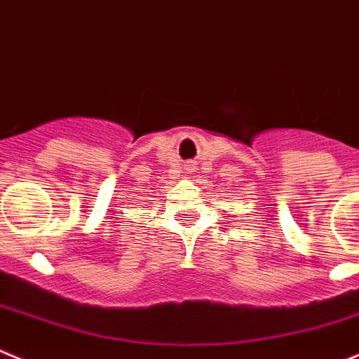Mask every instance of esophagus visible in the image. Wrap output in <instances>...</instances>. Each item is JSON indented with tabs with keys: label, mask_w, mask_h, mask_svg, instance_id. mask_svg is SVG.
I'll use <instances>...</instances> for the list:
<instances>
[{
	"label": "esophagus",
	"mask_w": 359,
	"mask_h": 359,
	"mask_svg": "<svg viewBox=\"0 0 359 359\" xmlns=\"http://www.w3.org/2000/svg\"><path fill=\"white\" fill-rule=\"evenodd\" d=\"M185 170H187V172H194V170H196V163H194V162L185 163Z\"/></svg>",
	"instance_id": "esophagus-1"
}]
</instances>
